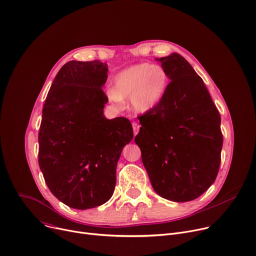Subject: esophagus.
Here are the masks:
<instances>
[{
	"mask_svg": "<svg viewBox=\"0 0 256 256\" xmlns=\"http://www.w3.org/2000/svg\"><path fill=\"white\" fill-rule=\"evenodd\" d=\"M132 128H133V132H134V135H136L137 133H138V131H140V125L138 123L133 122V123H132Z\"/></svg>",
	"mask_w": 256,
	"mask_h": 256,
	"instance_id": "1",
	"label": "esophagus"
}]
</instances>
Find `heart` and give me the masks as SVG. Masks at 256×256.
<instances>
[{
  "mask_svg": "<svg viewBox=\"0 0 256 256\" xmlns=\"http://www.w3.org/2000/svg\"><path fill=\"white\" fill-rule=\"evenodd\" d=\"M167 86L168 76L162 66L142 64L118 74L114 78V88H110L106 95L118 108L124 106V98H130L132 110L144 114L162 102Z\"/></svg>",
  "mask_w": 256,
  "mask_h": 256,
  "instance_id": "b5f03b06",
  "label": "heart"
}]
</instances>
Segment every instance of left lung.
Segmentation results:
<instances>
[{
  "label": "left lung",
  "mask_w": 256,
  "mask_h": 256,
  "mask_svg": "<svg viewBox=\"0 0 256 256\" xmlns=\"http://www.w3.org/2000/svg\"><path fill=\"white\" fill-rule=\"evenodd\" d=\"M156 60L170 83L162 102L142 116V124L140 120L135 142L154 192L173 202H188L218 176L224 142L220 116L201 76L182 55Z\"/></svg>",
  "instance_id": "obj_1"
}]
</instances>
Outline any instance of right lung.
<instances>
[{"mask_svg":"<svg viewBox=\"0 0 256 256\" xmlns=\"http://www.w3.org/2000/svg\"><path fill=\"white\" fill-rule=\"evenodd\" d=\"M108 64L66 62L57 72L43 106L38 166L56 198L74 209L108 202L116 186V163L133 138L123 116L108 120L102 87Z\"/></svg>","mask_w":256,"mask_h":256,"instance_id":"obj_1","label":"right lung"}]
</instances>
